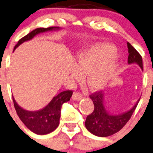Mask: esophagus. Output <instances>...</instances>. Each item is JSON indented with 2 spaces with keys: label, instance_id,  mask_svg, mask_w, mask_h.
Listing matches in <instances>:
<instances>
[{
  "label": "esophagus",
  "instance_id": "obj_1",
  "mask_svg": "<svg viewBox=\"0 0 153 153\" xmlns=\"http://www.w3.org/2000/svg\"><path fill=\"white\" fill-rule=\"evenodd\" d=\"M82 98H83V95L80 94V93L78 92L73 93V95H72V100H74L78 101L80 100H81Z\"/></svg>",
  "mask_w": 153,
  "mask_h": 153
}]
</instances>
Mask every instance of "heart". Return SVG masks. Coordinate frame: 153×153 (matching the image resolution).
I'll use <instances>...</instances> for the list:
<instances>
[{
    "label": "heart",
    "instance_id": "b5f03b06",
    "mask_svg": "<svg viewBox=\"0 0 153 153\" xmlns=\"http://www.w3.org/2000/svg\"><path fill=\"white\" fill-rule=\"evenodd\" d=\"M117 53V48L113 45L91 43L77 53L72 76L79 78L81 72H85V81L90 89H103L114 78L119 68V62L115 57Z\"/></svg>",
    "mask_w": 153,
    "mask_h": 153
}]
</instances>
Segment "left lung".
<instances>
[{"mask_svg": "<svg viewBox=\"0 0 153 153\" xmlns=\"http://www.w3.org/2000/svg\"><path fill=\"white\" fill-rule=\"evenodd\" d=\"M129 64H136L143 70L142 58L136 49L128 42ZM94 108L91 114L87 116L85 126L90 133L99 137H107L120 131L131 119L133 111L139 102V99L130 110L118 114H113L107 111L105 105V97L102 91L90 95Z\"/></svg>", "mask_w": 153, "mask_h": 153, "instance_id": "left-lung-1", "label": "left lung"}]
</instances>
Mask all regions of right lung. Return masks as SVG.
<instances>
[{
    "mask_svg": "<svg viewBox=\"0 0 153 153\" xmlns=\"http://www.w3.org/2000/svg\"><path fill=\"white\" fill-rule=\"evenodd\" d=\"M59 27H49V28H39L32 30L30 33L20 39L14 46V51L23 42L32 39L34 36L41 33L48 31L60 30ZM72 91H64L53 97L51 102L43 108L38 111L25 110L17 104L12 96L14 105L17 115L24 125L32 131L38 135H46L51 133L57 128L59 125L61 117L62 105L66 102L70 101L72 97Z\"/></svg>",
    "mask_w": 153,
    "mask_h": 153,
    "instance_id": "1",
    "label": "right lung"
}]
</instances>
